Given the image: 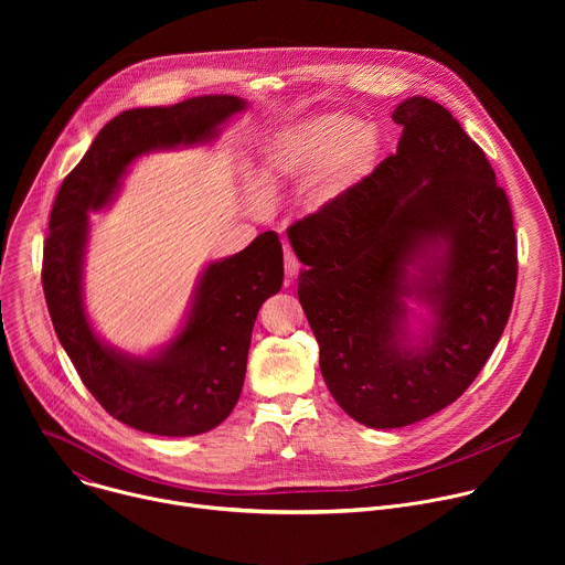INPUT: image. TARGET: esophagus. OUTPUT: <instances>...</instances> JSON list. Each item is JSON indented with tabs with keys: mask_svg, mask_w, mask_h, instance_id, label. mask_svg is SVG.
Wrapping results in <instances>:
<instances>
[{
	"mask_svg": "<svg viewBox=\"0 0 565 565\" xmlns=\"http://www.w3.org/2000/svg\"><path fill=\"white\" fill-rule=\"evenodd\" d=\"M284 273H286L288 279H292V277L299 273V262H297V257L290 253V248H286V253H284Z\"/></svg>",
	"mask_w": 565,
	"mask_h": 565,
	"instance_id": "esophagus-1",
	"label": "esophagus"
}]
</instances>
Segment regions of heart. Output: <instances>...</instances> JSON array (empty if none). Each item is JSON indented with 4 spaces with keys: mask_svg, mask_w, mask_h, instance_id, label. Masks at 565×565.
I'll return each mask as SVG.
<instances>
[{
    "mask_svg": "<svg viewBox=\"0 0 565 565\" xmlns=\"http://www.w3.org/2000/svg\"><path fill=\"white\" fill-rule=\"evenodd\" d=\"M382 138L375 125L349 114H321L281 129L257 168L250 196L264 190L306 181L303 201L310 210L329 207L358 188L375 168Z\"/></svg>",
    "mask_w": 565,
    "mask_h": 565,
    "instance_id": "obj_1",
    "label": "heart"
}]
</instances>
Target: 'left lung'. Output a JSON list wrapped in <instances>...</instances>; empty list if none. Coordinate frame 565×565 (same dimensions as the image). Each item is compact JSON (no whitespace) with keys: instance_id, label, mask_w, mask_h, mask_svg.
I'll use <instances>...</instances> for the list:
<instances>
[{"instance_id":"8db88e82","label":"left lung","mask_w":565,"mask_h":565,"mask_svg":"<svg viewBox=\"0 0 565 565\" xmlns=\"http://www.w3.org/2000/svg\"><path fill=\"white\" fill-rule=\"evenodd\" d=\"M393 120L397 151L288 227L321 375L373 429L458 399L499 344L516 290L514 218L486 151L429 98L402 100ZM407 298L433 312L420 337L408 331Z\"/></svg>"}]
</instances>
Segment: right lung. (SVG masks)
<instances>
[{
  "mask_svg": "<svg viewBox=\"0 0 565 565\" xmlns=\"http://www.w3.org/2000/svg\"><path fill=\"white\" fill-rule=\"evenodd\" d=\"M246 107L236 96H199L172 107L122 111L64 179L51 210L42 286L55 335L103 409L145 434L199 436L230 416L244 386L257 312L284 281V253L270 230L246 250L212 262L199 277L179 335L138 358L103 342L87 317L89 212L114 201L138 156L210 142Z\"/></svg>",
  "mask_w": 565,
  "mask_h": 565,
  "instance_id": "obj_1",
  "label": "right lung"
}]
</instances>
